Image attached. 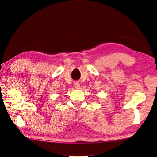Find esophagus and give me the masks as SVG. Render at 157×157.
Wrapping results in <instances>:
<instances>
[{
	"label": "esophagus",
	"instance_id": "1",
	"mask_svg": "<svg viewBox=\"0 0 157 157\" xmlns=\"http://www.w3.org/2000/svg\"><path fill=\"white\" fill-rule=\"evenodd\" d=\"M80 83H78V82H75L74 83V87L76 88V89H80Z\"/></svg>",
	"mask_w": 157,
	"mask_h": 157
}]
</instances>
